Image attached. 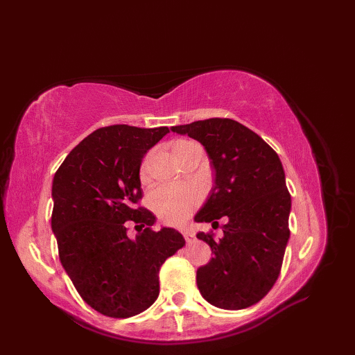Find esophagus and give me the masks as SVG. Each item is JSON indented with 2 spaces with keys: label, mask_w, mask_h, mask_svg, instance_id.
I'll use <instances>...</instances> for the list:
<instances>
[{
  "label": "esophagus",
  "mask_w": 355,
  "mask_h": 355,
  "mask_svg": "<svg viewBox=\"0 0 355 355\" xmlns=\"http://www.w3.org/2000/svg\"><path fill=\"white\" fill-rule=\"evenodd\" d=\"M182 236H184V239H185V241H187V243H193V241L196 240V236L190 229H184Z\"/></svg>",
  "instance_id": "obj_1"
}]
</instances>
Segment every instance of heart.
I'll return each instance as SVG.
<instances>
[{
	"instance_id": "1",
	"label": "heart",
	"mask_w": 355,
	"mask_h": 355,
	"mask_svg": "<svg viewBox=\"0 0 355 355\" xmlns=\"http://www.w3.org/2000/svg\"><path fill=\"white\" fill-rule=\"evenodd\" d=\"M189 141H177L174 151L187 145ZM141 175H145V165ZM201 200V191L194 184H164L154 190L151 206L157 216L168 225H180L194 211Z\"/></svg>"
}]
</instances>
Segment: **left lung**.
<instances>
[{"mask_svg": "<svg viewBox=\"0 0 355 355\" xmlns=\"http://www.w3.org/2000/svg\"><path fill=\"white\" fill-rule=\"evenodd\" d=\"M206 148L216 173L210 197L194 220L216 223L226 217L220 240L197 237L214 257L197 270L204 300L221 309L257 304L281 273L289 239L291 194L281 159L253 130L233 119L211 118L171 128Z\"/></svg>", "mask_w": 355, "mask_h": 355, "instance_id": "8db88e82", "label": "left lung"}]
</instances>
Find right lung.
<instances>
[{
    "label": "right lung",
    "instance_id": "add662e5",
    "mask_svg": "<svg viewBox=\"0 0 355 355\" xmlns=\"http://www.w3.org/2000/svg\"><path fill=\"white\" fill-rule=\"evenodd\" d=\"M166 126L110 125L74 146L53 178L51 230L60 262L82 300L110 318H129L159 295V269L185 245L174 229H151L155 216L138 206L144 155ZM134 220L140 233L125 234Z\"/></svg>",
    "mask_w": 355,
    "mask_h": 355
}]
</instances>
